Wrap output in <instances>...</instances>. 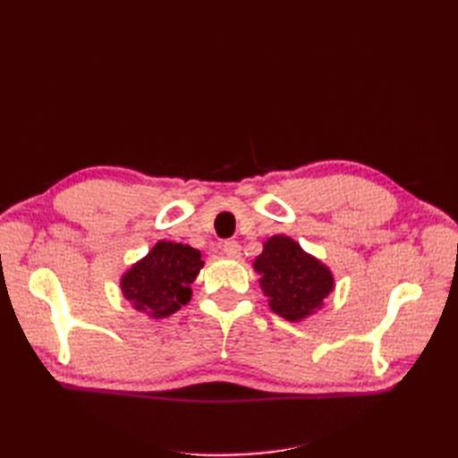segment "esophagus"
Segmentation results:
<instances>
[{"instance_id":"1","label":"esophagus","mask_w":458,"mask_h":458,"mask_svg":"<svg viewBox=\"0 0 458 458\" xmlns=\"http://www.w3.org/2000/svg\"><path fill=\"white\" fill-rule=\"evenodd\" d=\"M224 252L229 258H239L241 256V244L237 241H225L224 242Z\"/></svg>"}]
</instances>
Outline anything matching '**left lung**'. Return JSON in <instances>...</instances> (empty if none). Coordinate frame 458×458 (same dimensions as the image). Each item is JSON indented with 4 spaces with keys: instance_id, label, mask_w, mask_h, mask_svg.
I'll list each match as a JSON object with an SVG mask.
<instances>
[{
    "instance_id": "8db88e82",
    "label": "left lung",
    "mask_w": 458,
    "mask_h": 458,
    "mask_svg": "<svg viewBox=\"0 0 458 458\" xmlns=\"http://www.w3.org/2000/svg\"><path fill=\"white\" fill-rule=\"evenodd\" d=\"M254 269L261 276L259 284L269 298V308L288 321L311 315L335 288L328 267L284 234H275L263 244Z\"/></svg>"
}]
</instances>
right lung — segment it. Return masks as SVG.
Returning <instances> with one entry per match:
<instances>
[{
	"label": "right lung",
	"instance_id": "obj_1",
	"mask_svg": "<svg viewBox=\"0 0 458 458\" xmlns=\"http://www.w3.org/2000/svg\"><path fill=\"white\" fill-rule=\"evenodd\" d=\"M204 261L189 244L160 241L122 276V293L137 311L162 318L191 300V283Z\"/></svg>",
	"mask_w": 458,
	"mask_h": 458
}]
</instances>
